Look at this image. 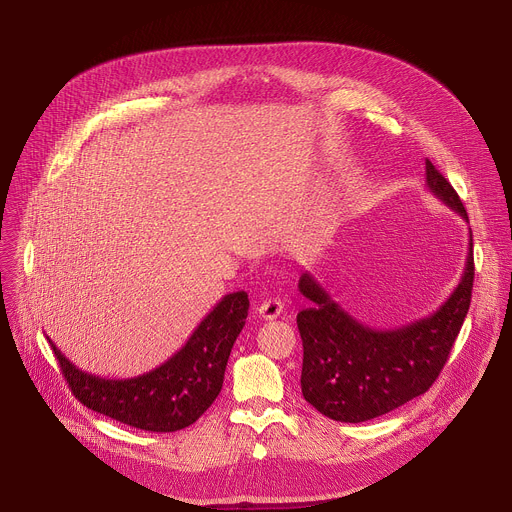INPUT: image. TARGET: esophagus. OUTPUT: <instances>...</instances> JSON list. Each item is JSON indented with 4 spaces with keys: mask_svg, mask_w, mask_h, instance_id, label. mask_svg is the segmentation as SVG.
I'll return each instance as SVG.
<instances>
[{
    "mask_svg": "<svg viewBox=\"0 0 512 512\" xmlns=\"http://www.w3.org/2000/svg\"><path fill=\"white\" fill-rule=\"evenodd\" d=\"M283 312V304L277 300V298H269V300H265L259 308H257V314H259V318H263V320H275L279 314Z\"/></svg>",
    "mask_w": 512,
    "mask_h": 512,
    "instance_id": "34e87169",
    "label": "esophagus"
}]
</instances>
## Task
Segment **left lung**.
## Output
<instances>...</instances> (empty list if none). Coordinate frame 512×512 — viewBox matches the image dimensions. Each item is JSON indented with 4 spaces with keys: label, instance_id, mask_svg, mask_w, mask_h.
I'll list each match as a JSON object with an SVG mask.
<instances>
[{
    "label": "left lung",
    "instance_id": "obj_1",
    "mask_svg": "<svg viewBox=\"0 0 512 512\" xmlns=\"http://www.w3.org/2000/svg\"><path fill=\"white\" fill-rule=\"evenodd\" d=\"M425 184L468 223L460 196L429 160H425ZM472 285V231L466 267L452 296L433 314L393 330L360 324L306 271L298 283L302 296L312 302L298 314L304 399L334 421L360 423L423 395L442 373L460 334Z\"/></svg>",
    "mask_w": 512,
    "mask_h": 512
}]
</instances>
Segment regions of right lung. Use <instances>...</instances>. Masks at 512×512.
Listing matches in <instances>:
<instances>
[{
    "instance_id": "obj_1",
    "label": "right lung",
    "mask_w": 512,
    "mask_h": 512,
    "mask_svg": "<svg viewBox=\"0 0 512 512\" xmlns=\"http://www.w3.org/2000/svg\"><path fill=\"white\" fill-rule=\"evenodd\" d=\"M249 312L247 291L227 294L164 364L131 379H103L72 364L48 338L60 371L83 405L125 425L170 433L192 425L218 397L231 348Z\"/></svg>"
}]
</instances>
